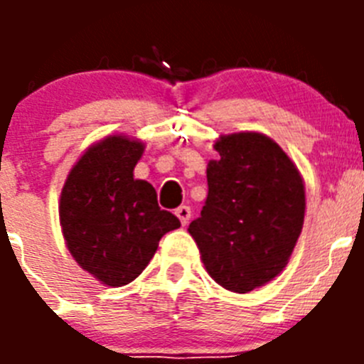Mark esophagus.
<instances>
[{"label":"esophagus","mask_w":364,"mask_h":364,"mask_svg":"<svg viewBox=\"0 0 364 364\" xmlns=\"http://www.w3.org/2000/svg\"><path fill=\"white\" fill-rule=\"evenodd\" d=\"M175 213L180 218V222H182V226L189 224V220H191V208L189 205H180V208H176Z\"/></svg>","instance_id":"obj_1"}]
</instances>
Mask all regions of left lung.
<instances>
[{"label": "left lung", "mask_w": 364, "mask_h": 364, "mask_svg": "<svg viewBox=\"0 0 364 364\" xmlns=\"http://www.w3.org/2000/svg\"><path fill=\"white\" fill-rule=\"evenodd\" d=\"M208 164V198L189 233L211 277L247 294L288 264L304 222V184L288 154L260 133L222 136Z\"/></svg>", "instance_id": "8db88e82"}]
</instances>
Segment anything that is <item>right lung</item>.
Returning <instances> with one entry per match:
<instances>
[{
    "mask_svg": "<svg viewBox=\"0 0 364 364\" xmlns=\"http://www.w3.org/2000/svg\"><path fill=\"white\" fill-rule=\"evenodd\" d=\"M142 153V142L118 134L95 144L70 169L60 200L70 255L112 288L134 281L164 235L180 228L160 210L153 186L133 176Z\"/></svg>",
    "mask_w": 364,
    "mask_h": 364,
    "instance_id": "add662e5",
    "label": "right lung"
}]
</instances>
